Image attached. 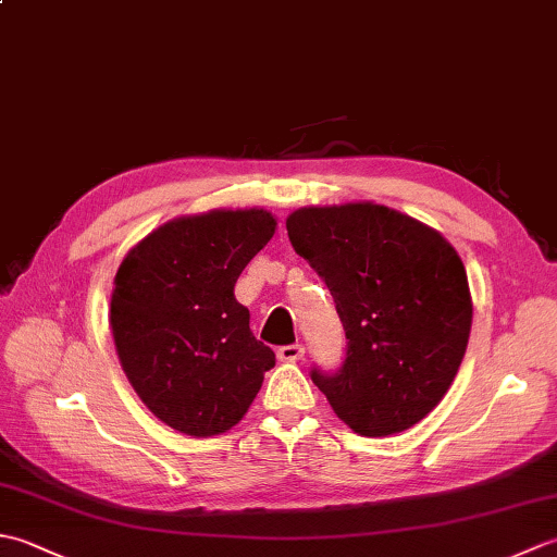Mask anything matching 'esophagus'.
I'll use <instances>...</instances> for the list:
<instances>
[{"label":"esophagus","mask_w":557,"mask_h":557,"mask_svg":"<svg viewBox=\"0 0 557 557\" xmlns=\"http://www.w3.org/2000/svg\"><path fill=\"white\" fill-rule=\"evenodd\" d=\"M304 357V347L301 345H287L277 349V359L280 361H299Z\"/></svg>","instance_id":"34e87169"}]
</instances>
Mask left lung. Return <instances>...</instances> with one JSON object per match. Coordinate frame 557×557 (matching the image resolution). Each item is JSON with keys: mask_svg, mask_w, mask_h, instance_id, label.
Here are the masks:
<instances>
[{"mask_svg": "<svg viewBox=\"0 0 557 557\" xmlns=\"http://www.w3.org/2000/svg\"><path fill=\"white\" fill-rule=\"evenodd\" d=\"M287 234L325 280L347 335L342 369H313L311 381L354 433L411 429L445 397L467 351L471 294L455 246L371 200L294 210Z\"/></svg>", "mask_w": 557, "mask_h": 557, "instance_id": "left-lung-1", "label": "left lung"}]
</instances>
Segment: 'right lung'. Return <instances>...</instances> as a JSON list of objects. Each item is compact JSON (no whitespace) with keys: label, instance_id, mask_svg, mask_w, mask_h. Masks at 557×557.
I'll return each instance as SVG.
<instances>
[{"label":"right lung","instance_id":"right-lung-1","mask_svg":"<svg viewBox=\"0 0 557 557\" xmlns=\"http://www.w3.org/2000/svg\"><path fill=\"white\" fill-rule=\"evenodd\" d=\"M277 220L263 208L160 224L122 260L110 327L128 383L170 429L210 437L251 407L275 354L248 327L234 285Z\"/></svg>","mask_w":557,"mask_h":557}]
</instances>
